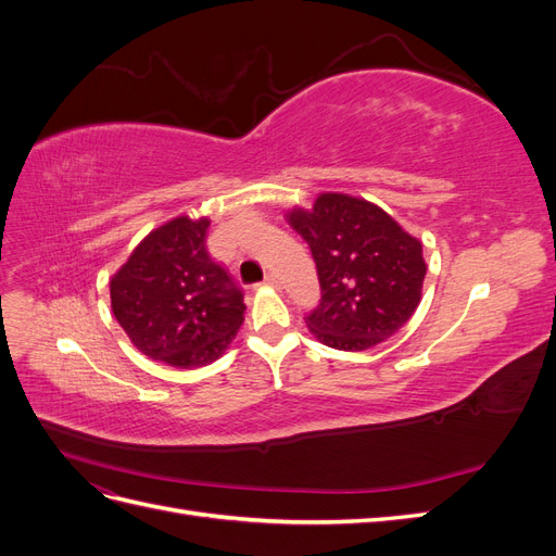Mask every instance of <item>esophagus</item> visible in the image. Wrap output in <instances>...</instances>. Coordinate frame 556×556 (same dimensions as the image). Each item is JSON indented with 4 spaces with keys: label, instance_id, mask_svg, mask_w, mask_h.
I'll return each instance as SVG.
<instances>
[{
    "label": "esophagus",
    "instance_id": "1",
    "mask_svg": "<svg viewBox=\"0 0 556 556\" xmlns=\"http://www.w3.org/2000/svg\"><path fill=\"white\" fill-rule=\"evenodd\" d=\"M264 285H271V288H280V278L276 274H266Z\"/></svg>",
    "mask_w": 556,
    "mask_h": 556
}]
</instances>
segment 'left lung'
I'll use <instances>...</instances> for the list:
<instances>
[{"instance_id":"1","label":"left lung","mask_w":556,"mask_h":556,"mask_svg":"<svg viewBox=\"0 0 556 556\" xmlns=\"http://www.w3.org/2000/svg\"><path fill=\"white\" fill-rule=\"evenodd\" d=\"M290 225L311 248L319 304L306 315L315 339L336 350H368L394 336L419 304L422 243L382 208L348 194H319Z\"/></svg>"}]
</instances>
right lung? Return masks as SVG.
<instances>
[{
    "label": "right lung",
    "instance_id": "right-lung-1",
    "mask_svg": "<svg viewBox=\"0 0 556 556\" xmlns=\"http://www.w3.org/2000/svg\"><path fill=\"white\" fill-rule=\"evenodd\" d=\"M208 227L176 217L150 231L111 280L113 315L150 359L206 366L243 325V290L208 255Z\"/></svg>",
    "mask_w": 556,
    "mask_h": 556
}]
</instances>
